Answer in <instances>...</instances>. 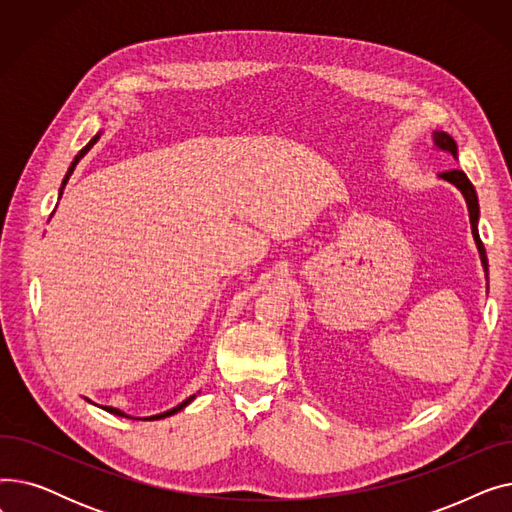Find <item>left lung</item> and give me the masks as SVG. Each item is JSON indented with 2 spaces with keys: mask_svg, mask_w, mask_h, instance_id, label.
Masks as SVG:
<instances>
[{
  "mask_svg": "<svg viewBox=\"0 0 512 512\" xmlns=\"http://www.w3.org/2000/svg\"><path fill=\"white\" fill-rule=\"evenodd\" d=\"M432 139H434V145L442 151H448L454 159L456 155H459V151H456V143L454 139L450 137L448 132L444 130H434L432 132ZM440 178L448 180L450 184H454L459 191L463 193L465 201H467V207H469V220H471V232H473V238H475V245H477V251H479V257H481V265H483V272H486L488 276V257H486V249H483V242L479 238V230H477V220H479V203H477V193L475 188L471 184V180L467 178V174L463 170H446L440 174Z\"/></svg>",
  "mask_w": 512,
  "mask_h": 512,
  "instance_id": "1",
  "label": "left lung"
}]
</instances>
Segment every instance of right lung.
I'll list each match as a JSON object with an SVG mask.
<instances>
[{
	"label": "right lung",
	"instance_id": "add662e5",
	"mask_svg": "<svg viewBox=\"0 0 512 512\" xmlns=\"http://www.w3.org/2000/svg\"><path fill=\"white\" fill-rule=\"evenodd\" d=\"M97 139H99V134H95V137H93V139H91V141H89V143H87V145H85V147H83V149H80V151H78V155H76V157H74V161H72V164H70V168H68V174H66V176H64V182H62V188H60V195H62V191H64V186H66V182H68V178H70V176H72V172H74V168H76V164H78V161H80V159H83V157H85V155H87V151H89V149H91V147H93V145H95V141H97ZM193 398H195V396H188V398H186V400H182V402H180V405H178V407H174V409H170V411H166V413H159V415H153V417H147V419H164V417H170V415H174V413H178V411H182V409H184V407H186V405H188V402H191V400H193ZM101 409H105V411H107V413H114V415H120V417H128V415H126V413H122V411H120V409H114V407H101Z\"/></svg>",
	"mask_w": 512,
	"mask_h": 512
}]
</instances>
